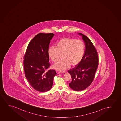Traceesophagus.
Wrapping results in <instances>:
<instances>
[{"mask_svg": "<svg viewBox=\"0 0 121 121\" xmlns=\"http://www.w3.org/2000/svg\"><path fill=\"white\" fill-rule=\"evenodd\" d=\"M66 73V71H60L59 72V73Z\"/></svg>", "mask_w": 121, "mask_h": 121, "instance_id": "obj_1", "label": "esophagus"}]
</instances>
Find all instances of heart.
I'll return each mask as SVG.
<instances>
[{"mask_svg":"<svg viewBox=\"0 0 121 121\" xmlns=\"http://www.w3.org/2000/svg\"><path fill=\"white\" fill-rule=\"evenodd\" d=\"M86 46L83 41L73 38L65 37L60 39L56 47H51L48 49V54L52 61L56 62L63 54V59L54 65V69L62 70L69 67L71 64L76 66L80 63L83 58Z\"/></svg>","mask_w":121,"mask_h":121,"instance_id":"heart-1","label":"heart"}]
</instances>
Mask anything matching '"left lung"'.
Returning <instances> with one entry per match:
<instances>
[{
	"label": "left lung",
	"instance_id": "obj_1",
	"mask_svg": "<svg viewBox=\"0 0 121 121\" xmlns=\"http://www.w3.org/2000/svg\"><path fill=\"white\" fill-rule=\"evenodd\" d=\"M86 46L85 53L80 63L68 70L72 80L69 86L75 91H80L87 88L93 82L97 67L99 59L96 49L87 36L78 33Z\"/></svg>",
	"mask_w": 121,
	"mask_h": 121
}]
</instances>
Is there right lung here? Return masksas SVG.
I'll use <instances>...</instances> for the list:
<instances>
[{"label":"right lung","mask_w":121,"mask_h":121,"mask_svg":"<svg viewBox=\"0 0 121 121\" xmlns=\"http://www.w3.org/2000/svg\"><path fill=\"white\" fill-rule=\"evenodd\" d=\"M54 35L53 33H39L28 45L24 56L25 76L34 89L45 92L52 87L55 70H45L50 66L48 49L50 41Z\"/></svg>","instance_id":"add662e5"}]
</instances>
